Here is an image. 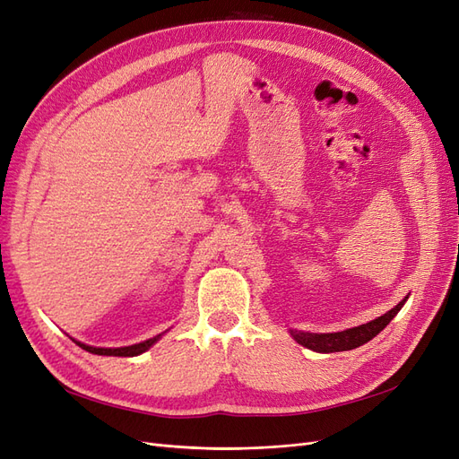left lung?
I'll use <instances>...</instances> for the list:
<instances>
[{
  "instance_id": "1",
  "label": "left lung",
  "mask_w": 459,
  "mask_h": 459,
  "mask_svg": "<svg viewBox=\"0 0 459 459\" xmlns=\"http://www.w3.org/2000/svg\"><path fill=\"white\" fill-rule=\"evenodd\" d=\"M408 299V297H406ZM404 300H400L393 310H388L381 317L373 319L369 324L358 325L346 331L339 333H304V331H290V335L295 337V341L302 346H307L310 351L316 352H342V351H352L358 349V346L366 344L373 337H377L379 333L391 324V319L400 312V308L404 307Z\"/></svg>"
}]
</instances>
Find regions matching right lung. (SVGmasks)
<instances>
[{
    "instance_id": "right-lung-1",
    "label": "right lung",
    "mask_w": 459,
    "mask_h": 459,
    "mask_svg": "<svg viewBox=\"0 0 459 459\" xmlns=\"http://www.w3.org/2000/svg\"><path fill=\"white\" fill-rule=\"evenodd\" d=\"M159 339H160V335L152 337V339H149V341H143V342H140V344L124 346V349H95V346H88V344L78 342V341H76V344L82 346V349H84V351H88V352H91V354H100V356H137V354L145 352V351L149 349V346L155 344Z\"/></svg>"
}]
</instances>
